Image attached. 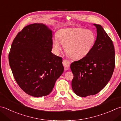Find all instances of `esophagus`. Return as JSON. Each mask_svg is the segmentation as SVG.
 <instances>
[{"mask_svg":"<svg viewBox=\"0 0 121 121\" xmlns=\"http://www.w3.org/2000/svg\"><path fill=\"white\" fill-rule=\"evenodd\" d=\"M62 63H63V65L64 66V68H65V70H67L70 66V62H69L67 60L64 59V60H63Z\"/></svg>","mask_w":121,"mask_h":121,"instance_id":"1","label":"esophagus"}]
</instances>
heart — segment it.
<instances>
[{
  "label": "heart",
  "mask_w": 121,
  "mask_h": 121,
  "mask_svg": "<svg viewBox=\"0 0 121 121\" xmlns=\"http://www.w3.org/2000/svg\"><path fill=\"white\" fill-rule=\"evenodd\" d=\"M53 39V47L56 53L61 50L62 44L71 58L80 59L87 56L93 48L96 36L93 31L82 28H69L59 30Z\"/></svg>",
  "instance_id": "obj_1"
}]
</instances>
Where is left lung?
Here are the masks:
<instances>
[{"label":"left lung","mask_w":121,"mask_h":121,"mask_svg":"<svg viewBox=\"0 0 121 121\" xmlns=\"http://www.w3.org/2000/svg\"><path fill=\"white\" fill-rule=\"evenodd\" d=\"M94 25L97 37L93 48L87 56L70 65L74 76L72 90L81 97L93 95L101 91L110 80L115 65L112 40L101 25Z\"/></svg>","instance_id":"8db88e82"}]
</instances>
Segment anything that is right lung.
Returning <instances> with one entry per match:
<instances>
[{
    "label": "right lung",
    "instance_id": "1",
    "mask_svg": "<svg viewBox=\"0 0 121 121\" xmlns=\"http://www.w3.org/2000/svg\"><path fill=\"white\" fill-rule=\"evenodd\" d=\"M52 45V31L42 23L24 27L12 43L9 65L18 86L30 95H48L62 74V59L51 52Z\"/></svg>",
    "mask_w": 121,
    "mask_h": 121
}]
</instances>
